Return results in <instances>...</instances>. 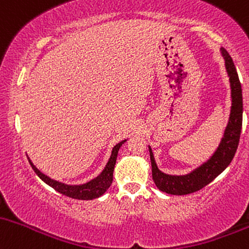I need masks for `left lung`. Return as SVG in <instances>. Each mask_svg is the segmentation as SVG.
Returning a JSON list of instances; mask_svg holds the SVG:
<instances>
[{"label": "left lung", "instance_id": "8db88e82", "mask_svg": "<svg viewBox=\"0 0 249 249\" xmlns=\"http://www.w3.org/2000/svg\"><path fill=\"white\" fill-rule=\"evenodd\" d=\"M221 52L226 61V69L230 75L231 88V117L225 135L211 160L191 174L183 175V177H172V175L163 174L160 172L155 163L152 149L149 148L153 180L156 187L167 194L186 195L200 191L230 166L236 153L242 128V110H244L242 109V89L231 55L225 48H221Z\"/></svg>", "mask_w": 249, "mask_h": 249}]
</instances>
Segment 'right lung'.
Instances as JSON below:
<instances>
[{
	"mask_svg": "<svg viewBox=\"0 0 249 249\" xmlns=\"http://www.w3.org/2000/svg\"><path fill=\"white\" fill-rule=\"evenodd\" d=\"M125 142V140L121 141L120 143H117L115 147L113 148V152H111V156L108 161L107 166L103 169V172L94 180L89 181L88 183H85V185L81 186H68L64 185V183L57 182V181L52 180V178L47 177V175L42 174V173L38 170L36 167L33 164V162L29 160L30 166L33 167L34 172L37 174V177L41 178L42 181L49 185L50 187L57 191L61 194L66 195V196L71 197V199H77V200H93L96 199V197L101 196V195L109 188L111 182H113V172L114 167H115L116 163V158L117 153H119L120 147L122 146Z\"/></svg>",
	"mask_w": 249,
	"mask_h": 249,
	"instance_id": "1",
	"label": "right lung"
}]
</instances>
